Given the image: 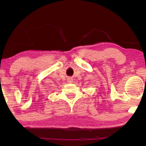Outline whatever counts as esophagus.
<instances>
[{
    "label": "esophagus",
    "mask_w": 146,
    "mask_h": 146,
    "mask_svg": "<svg viewBox=\"0 0 146 146\" xmlns=\"http://www.w3.org/2000/svg\"><path fill=\"white\" fill-rule=\"evenodd\" d=\"M68 82H69V83H72L73 82V80H72V79H71V78H69V79H68Z\"/></svg>",
    "instance_id": "obj_1"
}]
</instances>
